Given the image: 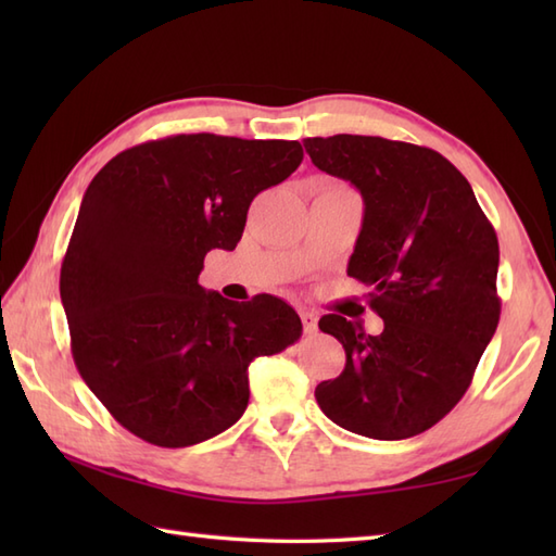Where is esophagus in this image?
<instances>
[{
	"label": "esophagus",
	"instance_id": "1",
	"mask_svg": "<svg viewBox=\"0 0 556 556\" xmlns=\"http://www.w3.org/2000/svg\"><path fill=\"white\" fill-rule=\"evenodd\" d=\"M301 320H303L305 334H313L317 329V315L313 311H301Z\"/></svg>",
	"mask_w": 556,
	"mask_h": 556
}]
</instances>
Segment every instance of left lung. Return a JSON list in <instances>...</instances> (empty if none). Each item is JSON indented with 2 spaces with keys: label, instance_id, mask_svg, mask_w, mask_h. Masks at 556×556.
Instances as JSON below:
<instances>
[{
  "label": "left lung",
  "instance_id": "1",
  "mask_svg": "<svg viewBox=\"0 0 556 556\" xmlns=\"http://www.w3.org/2000/svg\"><path fill=\"white\" fill-rule=\"evenodd\" d=\"M303 146L317 169L363 195L349 277L370 287V308L384 320L372 337L337 313L320 317L323 332L344 344L346 368L317 384L315 399L339 428L406 440L458 404L497 329V233L440 152L351 134Z\"/></svg>",
  "mask_w": 556,
  "mask_h": 556
}]
</instances>
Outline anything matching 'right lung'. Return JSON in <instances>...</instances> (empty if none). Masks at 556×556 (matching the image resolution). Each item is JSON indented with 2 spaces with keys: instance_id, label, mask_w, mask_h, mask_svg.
<instances>
[{
  "instance_id": "1",
  "label": "right lung",
  "mask_w": 556,
  "mask_h": 556,
  "mask_svg": "<svg viewBox=\"0 0 556 556\" xmlns=\"http://www.w3.org/2000/svg\"><path fill=\"white\" fill-rule=\"evenodd\" d=\"M301 160L299 140L179 134L119 152L90 181L59 293L80 377L140 440L179 448L231 428L251 361L299 341L301 317L281 299L233 303L198 277Z\"/></svg>"
}]
</instances>
